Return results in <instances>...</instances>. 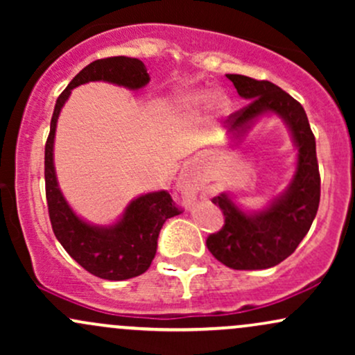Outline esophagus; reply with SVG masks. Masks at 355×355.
Instances as JSON below:
<instances>
[{
	"instance_id": "34e87169",
	"label": "esophagus",
	"mask_w": 355,
	"mask_h": 355,
	"mask_svg": "<svg viewBox=\"0 0 355 355\" xmlns=\"http://www.w3.org/2000/svg\"><path fill=\"white\" fill-rule=\"evenodd\" d=\"M178 189H180L182 195L185 197V202L190 203L191 200H195V197H197V191H198V187L195 185V182L191 180L189 175H182L180 180H178Z\"/></svg>"
}]
</instances>
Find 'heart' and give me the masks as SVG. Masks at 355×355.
I'll use <instances>...</instances> for the list:
<instances>
[{
    "label": "heart",
    "mask_w": 355,
    "mask_h": 355,
    "mask_svg": "<svg viewBox=\"0 0 355 355\" xmlns=\"http://www.w3.org/2000/svg\"><path fill=\"white\" fill-rule=\"evenodd\" d=\"M178 108L183 110L190 115H197V113L211 110L217 115H225L230 110V98L220 89H190V92L182 93L177 100Z\"/></svg>",
    "instance_id": "heart-1"
}]
</instances>
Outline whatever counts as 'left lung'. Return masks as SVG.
I'll list each match as a JSON object with an SVG mask.
<instances>
[{"instance_id": "8db88e82", "label": "left lung", "mask_w": 355, "mask_h": 355, "mask_svg": "<svg viewBox=\"0 0 355 355\" xmlns=\"http://www.w3.org/2000/svg\"><path fill=\"white\" fill-rule=\"evenodd\" d=\"M227 78L243 100L250 101L227 118L229 140L237 144L260 118L275 115L287 126L297 150L291 183L262 210L240 209L227 191L211 200L225 217L222 230L207 239L211 255L235 270H260L294 254L315 218L320 200L315 138L302 105L282 88L243 75H227Z\"/></svg>"}]
</instances>
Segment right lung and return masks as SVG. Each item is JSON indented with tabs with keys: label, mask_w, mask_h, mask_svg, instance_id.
<instances>
[{
	"label": "right lung",
	"mask_w": 355,
	"mask_h": 355,
	"mask_svg": "<svg viewBox=\"0 0 355 355\" xmlns=\"http://www.w3.org/2000/svg\"><path fill=\"white\" fill-rule=\"evenodd\" d=\"M89 81H107L128 89H140L150 81L144 61L128 56L96 60L70 81L56 100L50 135L44 145V183L53 232L64 250L89 274L107 280L141 275L152 266L162 227L180 214L166 190L138 195L110 225L89 223L71 209L60 189L55 170V135L61 108L71 89Z\"/></svg>",
	"instance_id": "add662e5"
}]
</instances>
